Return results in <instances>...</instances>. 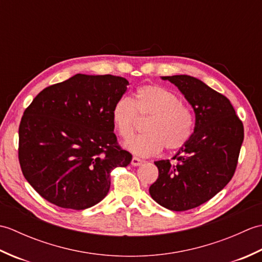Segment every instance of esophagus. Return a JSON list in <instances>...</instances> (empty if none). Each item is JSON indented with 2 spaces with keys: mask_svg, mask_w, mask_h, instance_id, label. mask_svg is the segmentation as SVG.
I'll use <instances>...</instances> for the list:
<instances>
[{
  "mask_svg": "<svg viewBox=\"0 0 262 262\" xmlns=\"http://www.w3.org/2000/svg\"><path fill=\"white\" fill-rule=\"evenodd\" d=\"M132 165L133 166H138V165H141L142 163H143V161L140 159V158H136V157H134L132 159Z\"/></svg>",
  "mask_w": 262,
  "mask_h": 262,
  "instance_id": "34e87169",
  "label": "esophagus"
}]
</instances>
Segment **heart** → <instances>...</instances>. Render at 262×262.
<instances>
[{
    "mask_svg": "<svg viewBox=\"0 0 262 262\" xmlns=\"http://www.w3.org/2000/svg\"><path fill=\"white\" fill-rule=\"evenodd\" d=\"M148 119L146 134L128 141L125 147L140 157L158 154L165 146L169 151L180 149L193 133V115L181 103L174 92L160 85H143L137 89L135 101L121 98L111 110V119L118 134L128 140L138 127L140 118Z\"/></svg>",
    "mask_w": 262,
    "mask_h": 262,
    "instance_id": "heart-1",
    "label": "heart"
}]
</instances>
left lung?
Wrapping results in <instances>:
<instances>
[{
	"mask_svg": "<svg viewBox=\"0 0 262 262\" xmlns=\"http://www.w3.org/2000/svg\"><path fill=\"white\" fill-rule=\"evenodd\" d=\"M185 96L194 111L192 136L174 155L179 162L155 161L159 178L149 194L170 210L198 207L219 193L234 174L244 129L230 100L189 75L162 76Z\"/></svg>",
	"mask_w": 262,
	"mask_h": 262,
	"instance_id": "left-lung-1",
	"label": "left lung"
}]
</instances>
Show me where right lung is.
Instances as JSON below:
<instances>
[{
	"label": "right lung",
	"mask_w": 262,
	"mask_h": 262,
	"mask_svg": "<svg viewBox=\"0 0 262 262\" xmlns=\"http://www.w3.org/2000/svg\"><path fill=\"white\" fill-rule=\"evenodd\" d=\"M128 84L120 76L76 74L32 100L19 126V162L42 198L81 210L107 196L111 170L132 161L111 119Z\"/></svg>",
	"instance_id": "add662e5"
}]
</instances>
